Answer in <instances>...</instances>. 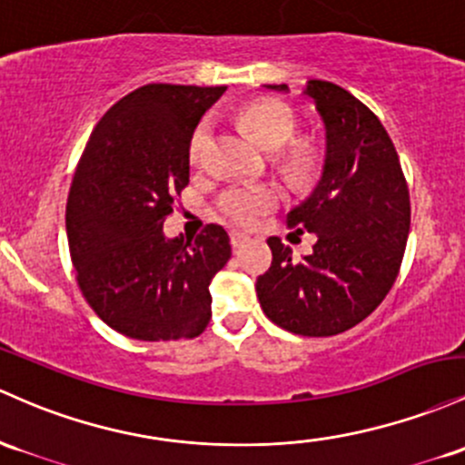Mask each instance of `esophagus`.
Masks as SVG:
<instances>
[{"label":"esophagus","mask_w":465,"mask_h":465,"mask_svg":"<svg viewBox=\"0 0 465 465\" xmlns=\"http://www.w3.org/2000/svg\"><path fill=\"white\" fill-rule=\"evenodd\" d=\"M229 238H232V247L233 249H241L242 244L249 241L247 233H242V232H232V233H229Z\"/></svg>","instance_id":"esophagus-1"}]
</instances>
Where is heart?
Masks as SVG:
<instances>
[{"mask_svg": "<svg viewBox=\"0 0 465 465\" xmlns=\"http://www.w3.org/2000/svg\"><path fill=\"white\" fill-rule=\"evenodd\" d=\"M238 119L253 141L264 150H280L295 134V116L289 105L280 101H253L238 112ZM207 124H198L192 134L190 154L198 161L207 141ZM275 170L291 185L302 187L313 178L318 170V152L307 141H295L284 147L275 156ZM282 203V192L272 183H258V185H233L221 192L216 198V207L221 216L236 224H253L260 216L273 212Z\"/></svg>", "mask_w": 465, "mask_h": 465, "instance_id": "1", "label": "heart"}]
</instances>
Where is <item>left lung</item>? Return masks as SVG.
Here are the masks:
<instances>
[{
	"instance_id": "left-lung-1",
	"label": "left lung",
	"mask_w": 465,
	"mask_h": 465,
	"mask_svg": "<svg viewBox=\"0 0 465 465\" xmlns=\"http://www.w3.org/2000/svg\"><path fill=\"white\" fill-rule=\"evenodd\" d=\"M304 94L326 125V161L322 181L287 213V227L307 229L318 242L311 256L295 260L278 236L269 238L273 260L256 291L273 324L329 338L369 318L395 284L411 196L395 145L373 112L331 81L311 79Z\"/></svg>"
}]
</instances>
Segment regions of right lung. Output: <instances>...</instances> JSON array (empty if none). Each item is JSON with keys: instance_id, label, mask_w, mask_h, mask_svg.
I'll return each instance as SVG.
<instances>
[{"instance_id": "obj_1", "label": "right lung", "mask_w": 465, "mask_h": 465, "mask_svg": "<svg viewBox=\"0 0 465 465\" xmlns=\"http://www.w3.org/2000/svg\"><path fill=\"white\" fill-rule=\"evenodd\" d=\"M224 85L147 84L101 116L65 207L70 258L85 302L110 329L143 341L192 340L212 318L209 282L232 258L221 224L163 236L190 185V143Z\"/></svg>"}]
</instances>
